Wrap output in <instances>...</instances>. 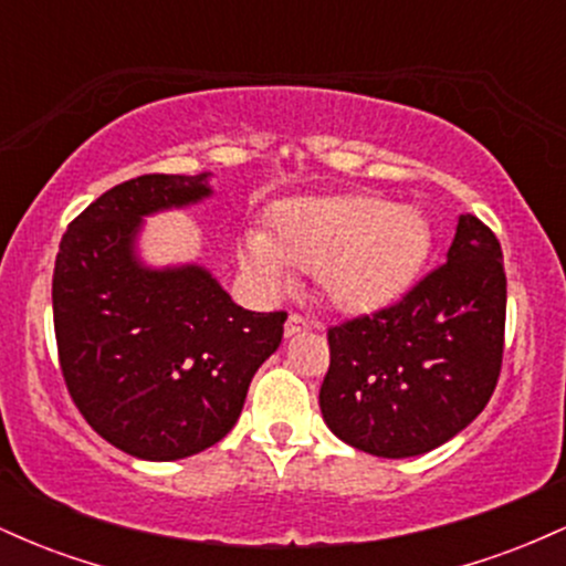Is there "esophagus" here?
<instances>
[{"instance_id": "esophagus-1", "label": "esophagus", "mask_w": 566, "mask_h": 566, "mask_svg": "<svg viewBox=\"0 0 566 566\" xmlns=\"http://www.w3.org/2000/svg\"><path fill=\"white\" fill-rule=\"evenodd\" d=\"M305 329H308V319H305V316H301V314H290L287 316V324H284V335L292 337L297 333H305Z\"/></svg>"}]
</instances>
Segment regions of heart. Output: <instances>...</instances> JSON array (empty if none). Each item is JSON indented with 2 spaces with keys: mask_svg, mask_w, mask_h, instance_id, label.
<instances>
[{
  "mask_svg": "<svg viewBox=\"0 0 566 566\" xmlns=\"http://www.w3.org/2000/svg\"><path fill=\"white\" fill-rule=\"evenodd\" d=\"M428 247L431 233L418 210L369 193H340L279 207L271 237H247L242 263L271 287L290 284L292 271L319 274L335 305L373 311L412 284Z\"/></svg>",
  "mask_w": 566,
  "mask_h": 566,
  "instance_id": "heart-1",
  "label": "heart"
}]
</instances>
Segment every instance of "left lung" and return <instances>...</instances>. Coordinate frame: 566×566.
<instances>
[{
  "label": "left lung",
  "instance_id": "left-lung-1",
  "mask_svg": "<svg viewBox=\"0 0 566 566\" xmlns=\"http://www.w3.org/2000/svg\"><path fill=\"white\" fill-rule=\"evenodd\" d=\"M503 335V250L482 220L460 216L447 263L401 301L327 329L324 423L378 458L437 450L490 401Z\"/></svg>",
  "mask_w": 566,
  "mask_h": 566
}]
</instances>
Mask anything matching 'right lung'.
I'll use <instances>...</instances> for the list:
<instances>
[{"label":"right lung","mask_w":566,"mask_h":566,"mask_svg":"<svg viewBox=\"0 0 566 566\" xmlns=\"http://www.w3.org/2000/svg\"><path fill=\"white\" fill-rule=\"evenodd\" d=\"M205 197L207 175H138L71 220L55 258L63 380L93 431L133 458L218 444L284 335V311H244L201 265L146 269L135 258L143 216Z\"/></svg>","instance_id":"obj_1"}]
</instances>
